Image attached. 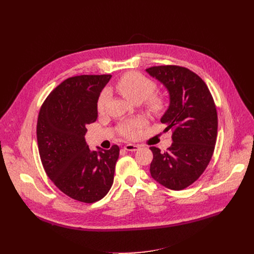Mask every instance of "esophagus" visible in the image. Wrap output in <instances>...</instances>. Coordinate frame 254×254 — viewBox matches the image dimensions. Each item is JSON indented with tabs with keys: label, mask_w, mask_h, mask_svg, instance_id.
<instances>
[{
	"label": "esophagus",
	"mask_w": 254,
	"mask_h": 254,
	"mask_svg": "<svg viewBox=\"0 0 254 254\" xmlns=\"http://www.w3.org/2000/svg\"><path fill=\"white\" fill-rule=\"evenodd\" d=\"M139 148H140V146L136 145V144H127L125 146V149L127 151H137Z\"/></svg>",
	"instance_id": "34e87169"
}]
</instances>
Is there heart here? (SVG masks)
<instances>
[{"mask_svg":"<svg viewBox=\"0 0 254 254\" xmlns=\"http://www.w3.org/2000/svg\"><path fill=\"white\" fill-rule=\"evenodd\" d=\"M116 89L128 101L142 102L144 100L147 101L148 108L154 112H161L165 106L164 99L154 95L155 83L151 81L147 77L143 76L138 72H128L120 77L116 82ZM110 92L109 90H103L97 102V109L99 112H103L105 105L109 99ZM146 125V122L142 118H136L127 120L123 123L119 127V131L123 136L128 139H135L138 135L140 129Z\"/></svg>","mask_w":254,"mask_h":254,"instance_id":"heart-1","label":"heart"}]
</instances>
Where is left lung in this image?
I'll use <instances>...</instances> for the list:
<instances>
[{"mask_svg": "<svg viewBox=\"0 0 254 254\" xmlns=\"http://www.w3.org/2000/svg\"><path fill=\"white\" fill-rule=\"evenodd\" d=\"M167 88L170 104L161 122L172 129V145L162 152L150 147L151 177L167 189L181 190L203 174L214 151L217 112L214 100L203 79L179 65L146 69Z\"/></svg>", "mask_w": 254, "mask_h": 254, "instance_id": "1", "label": "left lung"}]
</instances>
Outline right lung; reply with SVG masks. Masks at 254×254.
Returning <instances> with one entry per match:
<instances>
[{"label": "right lung", "mask_w": 254, "mask_h": 254, "mask_svg": "<svg viewBox=\"0 0 254 254\" xmlns=\"http://www.w3.org/2000/svg\"><path fill=\"white\" fill-rule=\"evenodd\" d=\"M111 75H80L53 89L40 109L37 141L47 176L64 194L83 203L103 198L113 184L119 147L90 150L86 126L98 118L97 102Z\"/></svg>", "instance_id": "1"}]
</instances>
